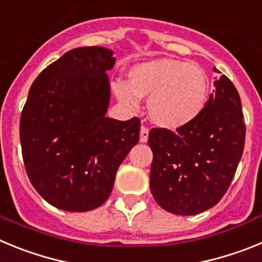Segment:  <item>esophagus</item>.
Masks as SVG:
<instances>
[{"label": "esophagus", "instance_id": "1", "mask_svg": "<svg viewBox=\"0 0 262 262\" xmlns=\"http://www.w3.org/2000/svg\"><path fill=\"white\" fill-rule=\"evenodd\" d=\"M148 135H149V131H148L147 127H142V128H140V142L142 143L147 142Z\"/></svg>", "mask_w": 262, "mask_h": 262}]
</instances>
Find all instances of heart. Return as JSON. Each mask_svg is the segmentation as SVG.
Returning a JSON list of instances; mask_svg holds the SVG:
<instances>
[{"instance_id":"b5f03b06","label":"heart","mask_w":262,"mask_h":262,"mask_svg":"<svg viewBox=\"0 0 262 262\" xmlns=\"http://www.w3.org/2000/svg\"><path fill=\"white\" fill-rule=\"evenodd\" d=\"M113 89L129 108L139 97L148 98L147 113L156 126L177 129L193 123L209 102L210 78L195 62L159 57L138 62L128 71V82L115 81Z\"/></svg>"}]
</instances>
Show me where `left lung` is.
Returning <instances> with one entry per match:
<instances>
[{
  "mask_svg": "<svg viewBox=\"0 0 262 262\" xmlns=\"http://www.w3.org/2000/svg\"><path fill=\"white\" fill-rule=\"evenodd\" d=\"M215 92L193 123L152 128L151 191L165 211L196 215L222 200L235 176L245 140L242 101L230 78H215Z\"/></svg>",
  "mask_w": 262,
  "mask_h": 262,
  "instance_id": "left-lung-1",
  "label": "left lung"
}]
</instances>
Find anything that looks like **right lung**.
<instances>
[{
	"label": "right lung",
	"instance_id": "right-lung-1",
	"mask_svg": "<svg viewBox=\"0 0 262 262\" xmlns=\"http://www.w3.org/2000/svg\"><path fill=\"white\" fill-rule=\"evenodd\" d=\"M114 64L108 48H75L30 88L19 124L23 163L35 190L64 211L103 205L118 168L139 142L138 118L106 117L107 71Z\"/></svg>",
	"mask_w": 262,
	"mask_h": 262
}]
</instances>
